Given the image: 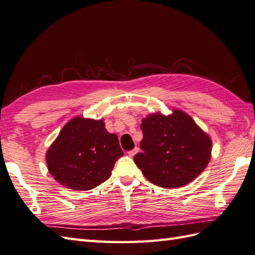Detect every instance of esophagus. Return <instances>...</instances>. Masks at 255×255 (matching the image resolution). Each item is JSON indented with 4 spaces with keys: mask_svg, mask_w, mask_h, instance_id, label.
<instances>
[{
    "mask_svg": "<svg viewBox=\"0 0 255 255\" xmlns=\"http://www.w3.org/2000/svg\"><path fill=\"white\" fill-rule=\"evenodd\" d=\"M138 152H139V148L135 147V148L132 149V151H129V152H128V155L130 156V157H133V156H134L136 153H138Z\"/></svg>",
    "mask_w": 255,
    "mask_h": 255,
    "instance_id": "esophagus-1",
    "label": "esophagus"
}]
</instances>
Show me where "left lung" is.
<instances>
[{"label":"left lung","mask_w":255,"mask_h":255,"mask_svg":"<svg viewBox=\"0 0 255 255\" xmlns=\"http://www.w3.org/2000/svg\"><path fill=\"white\" fill-rule=\"evenodd\" d=\"M142 153L133 156L144 177L153 184L178 188L191 183L211 158L212 141L192 117L179 109L142 119Z\"/></svg>","instance_id":"left-lung-1"}]
</instances>
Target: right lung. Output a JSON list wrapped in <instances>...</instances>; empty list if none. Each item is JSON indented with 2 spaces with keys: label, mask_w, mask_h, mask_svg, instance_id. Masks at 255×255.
Returning a JSON list of instances; mask_svg holds the SVG:
<instances>
[{
  "label": "right lung",
  "mask_w": 255,
  "mask_h": 255,
  "mask_svg": "<svg viewBox=\"0 0 255 255\" xmlns=\"http://www.w3.org/2000/svg\"><path fill=\"white\" fill-rule=\"evenodd\" d=\"M124 155L119 136L106 129L104 120L75 116L46 152L49 173L74 191H89L108 180L115 161Z\"/></svg>",
  "instance_id": "right-lung-1"
}]
</instances>
